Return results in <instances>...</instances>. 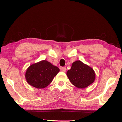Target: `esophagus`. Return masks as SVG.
Instances as JSON below:
<instances>
[{
  "label": "esophagus",
  "mask_w": 122,
  "mask_h": 122,
  "mask_svg": "<svg viewBox=\"0 0 122 122\" xmlns=\"http://www.w3.org/2000/svg\"><path fill=\"white\" fill-rule=\"evenodd\" d=\"M61 71H62V72H65L66 70V67H62V68H61Z\"/></svg>",
  "instance_id": "esophagus-1"
}]
</instances>
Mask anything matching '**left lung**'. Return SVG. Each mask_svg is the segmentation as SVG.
I'll list each match as a JSON object with an SVG mask.
<instances>
[{"label": "left lung", "mask_w": 122, "mask_h": 122, "mask_svg": "<svg viewBox=\"0 0 122 122\" xmlns=\"http://www.w3.org/2000/svg\"><path fill=\"white\" fill-rule=\"evenodd\" d=\"M66 75L73 85L79 88H84L94 81L95 73L92 68L77 61L72 64L71 69L68 70Z\"/></svg>", "instance_id": "left-lung-1"}]
</instances>
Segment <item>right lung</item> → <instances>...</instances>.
<instances>
[{
    "label": "right lung",
    "mask_w": 122,
    "mask_h": 122,
    "mask_svg": "<svg viewBox=\"0 0 122 122\" xmlns=\"http://www.w3.org/2000/svg\"><path fill=\"white\" fill-rule=\"evenodd\" d=\"M59 71L58 67L43 60L30 65L26 71L25 77L29 84L41 89L48 86Z\"/></svg>",
    "instance_id": "add662e5"
}]
</instances>
